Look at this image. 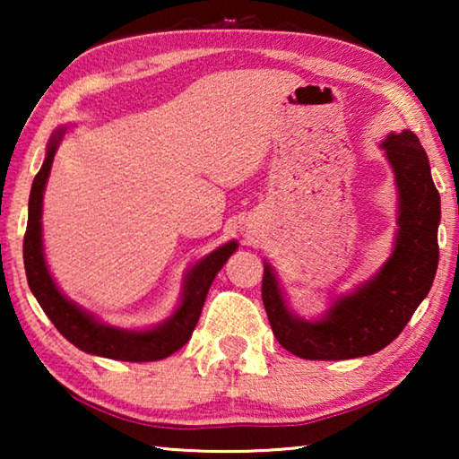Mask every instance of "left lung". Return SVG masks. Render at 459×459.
<instances>
[{
	"label": "left lung",
	"instance_id": "left-lung-1",
	"mask_svg": "<svg viewBox=\"0 0 459 459\" xmlns=\"http://www.w3.org/2000/svg\"><path fill=\"white\" fill-rule=\"evenodd\" d=\"M383 147L399 188L397 245L378 275L359 291L340 298L320 322H306L287 309L273 269L263 271L261 298L271 330L285 351L306 360H346L368 356L399 336L431 290L439 263V192L429 160L413 131L388 135Z\"/></svg>",
	"mask_w": 459,
	"mask_h": 459
}]
</instances>
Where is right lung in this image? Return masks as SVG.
<instances>
[{"instance_id":"add662e5","label":"right lung","mask_w":459,"mask_h":459,"mask_svg":"<svg viewBox=\"0 0 459 459\" xmlns=\"http://www.w3.org/2000/svg\"><path fill=\"white\" fill-rule=\"evenodd\" d=\"M62 134H65V129L52 137L44 164L40 172L36 174L32 192H30L28 227L24 235V267L30 290L36 295L44 314L56 325V330L81 351L127 362H152L166 359V356L180 351L190 340L198 324L202 306H204L206 293L211 290L216 273L222 269L230 255L237 251V243H227L216 248L214 253L202 259L190 271L188 279H186L182 304L166 324L147 332H129L97 324L89 314H84L81 307L71 304L58 291V287L54 285L48 273V267H46L42 253V196Z\"/></svg>"}]
</instances>
